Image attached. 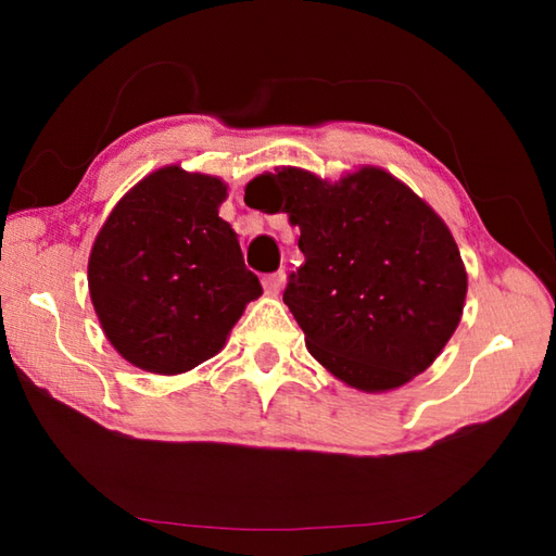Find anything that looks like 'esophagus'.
Wrapping results in <instances>:
<instances>
[{
    "instance_id": "34e87169",
    "label": "esophagus",
    "mask_w": 556,
    "mask_h": 556,
    "mask_svg": "<svg viewBox=\"0 0 556 556\" xmlns=\"http://www.w3.org/2000/svg\"><path fill=\"white\" fill-rule=\"evenodd\" d=\"M262 285H265V291L269 296H277L287 285V275L285 271H275V275H267L265 279H262Z\"/></svg>"
}]
</instances>
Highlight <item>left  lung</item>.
Segmentation results:
<instances>
[{
	"instance_id": "obj_1",
	"label": "left lung",
	"mask_w": 556,
	"mask_h": 556,
	"mask_svg": "<svg viewBox=\"0 0 556 556\" xmlns=\"http://www.w3.org/2000/svg\"><path fill=\"white\" fill-rule=\"evenodd\" d=\"M299 228L285 304L324 368L361 392L425 372L464 316L468 277L446 223L380 166L338 181L281 166L244 188Z\"/></svg>"
}]
</instances>
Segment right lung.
I'll return each instance as SVG.
<instances>
[{
    "mask_svg": "<svg viewBox=\"0 0 556 556\" xmlns=\"http://www.w3.org/2000/svg\"><path fill=\"white\" fill-rule=\"evenodd\" d=\"M218 176L162 166L122 195L88 260V289L112 348L139 370L181 375L223 351L262 294Z\"/></svg>",
    "mask_w": 556,
    "mask_h": 556,
    "instance_id": "1",
    "label": "right lung"
}]
</instances>
